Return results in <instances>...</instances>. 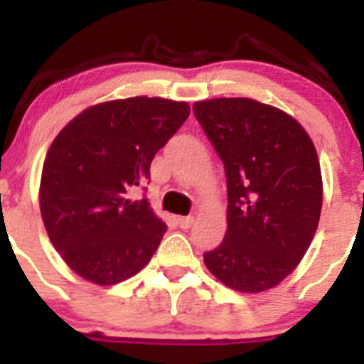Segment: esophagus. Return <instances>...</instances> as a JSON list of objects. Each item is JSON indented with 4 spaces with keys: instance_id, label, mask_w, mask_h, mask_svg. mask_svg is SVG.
Masks as SVG:
<instances>
[{
    "instance_id": "esophagus-1",
    "label": "esophagus",
    "mask_w": 364,
    "mask_h": 364,
    "mask_svg": "<svg viewBox=\"0 0 364 364\" xmlns=\"http://www.w3.org/2000/svg\"><path fill=\"white\" fill-rule=\"evenodd\" d=\"M193 222H195V218L193 217H178V224L182 230H189V228L193 226Z\"/></svg>"
}]
</instances>
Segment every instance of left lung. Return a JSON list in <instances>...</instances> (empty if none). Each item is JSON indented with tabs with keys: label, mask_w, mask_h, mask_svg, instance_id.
I'll list each match as a JSON object with an SVG mask.
<instances>
[{
	"label": "left lung",
	"mask_w": 364,
	"mask_h": 364,
	"mask_svg": "<svg viewBox=\"0 0 364 364\" xmlns=\"http://www.w3.org/2000/svg\"><path fill=\"white\" fill-rule=\"evenodd\" d=\"M193 112L228 180L226 239L204 253L205 268L242 294L275 288L319 226L323 176L310 134L288 112L252 98L195 102Z\"/></svg>",
	"instance_id": "8db88e82"
}]
</instances>
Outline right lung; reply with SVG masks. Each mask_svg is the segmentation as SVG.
I'll use <instances>...</instances> for the list:
<instances>
[{
  "label": "right lung",
  "mask_w": 364,
  "mask_h": 364,
  "mask_svg": "<svg viewBox=\"0 0 364 364\" xmlns=\"http://www.w3.org/2000/svg\"><path fill=\"white\" fill-rule=\"evenodd\" d=\"M173 100H111L74 117L50 144L40 182V211L63 262L85 281L112 286L136 275L167 226L147 198L154 154L189 117Z\"/></svg>",
  "instance_id": "obj_1"
}]
</instances>
